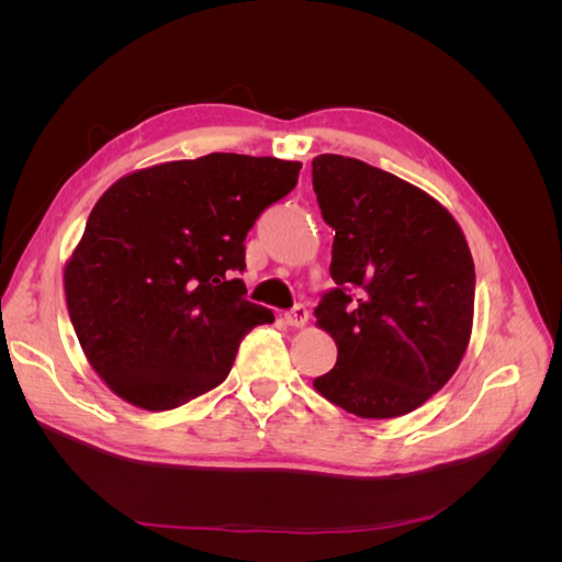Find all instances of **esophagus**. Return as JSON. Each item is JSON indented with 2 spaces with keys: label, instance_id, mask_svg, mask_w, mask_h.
Wrapping results in <instances>:
<instances>
[{
  "label": "esophagus",
  "instance_id": "34e87169",
  "mask_svg": "<svg viewBox=\"0 0 562 562\" xmlns=\"http://www.w3.org/2000/svg\"><path fill=\"white\" fill-rule=\"evenodd\" d=\"M285 323L293 328H304L310 323V312L304 304H295V307L285 314Z\"/></svg>",
  "mask_w": 562,
  "mask_h": 562
}]
</instances>
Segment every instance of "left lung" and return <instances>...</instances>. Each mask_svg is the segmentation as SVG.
<instances>
[{"mask_svg": "<svg viewBox=\"0 0 562 562\" xmlns=\"http://www.w3.org/2000/svg\"><path fill=\"white\" fill-rule=\"evenodd\" d=\"M312 176L335 229L337 283L314 312L337 363L314 389L363 419L413 413L469 347L475 269L467 236L443 203L361 159L318 155Z\"/></svg>", "mask_w": 562, "mask_h": 562, "instance_id": "8db88e82", "label": "left lung"}]
</instances>
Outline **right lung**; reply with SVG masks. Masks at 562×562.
I'll return each instance as SVG.
<instances>
[{
  "label": "right lung",
  "mask_w": 562,
  "mask_h": 562,
  "mask_svg": "<svg viewBox=\"0 0 562 562\" xmlns=\"http://www.w3.org/2000/svg\"><path fill=\"white\" fill-rule=\"evenodd\" d=\"M300 168L213 151L140 168L98 199L63 283L83 356L119 398L173 411L225 382L244 335L274 323L234 271L246 269L248 229Z\"/></svg>",
  "instance_id": "add662e5"
}]
</instances>
